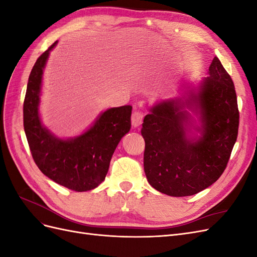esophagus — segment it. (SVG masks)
Returning <instances> with one entry per match:
<instances>
[{
	"mask_svg": "<svg viewBox=\"0 0 257 257\" xmlns=\"http://www.w3.org/2000/svg\"><path fill=\"white\" fill-rule=\"evenodd\" d=\"M144 120V113L141 111H134L133 114H132V125L134 127H138L139 125H142Z\"/></svg>",
	"mask_w": 257,
	"mask_h": 257,
	"instance_id": "1",
	"label": "esophagus"
}]
</instances>
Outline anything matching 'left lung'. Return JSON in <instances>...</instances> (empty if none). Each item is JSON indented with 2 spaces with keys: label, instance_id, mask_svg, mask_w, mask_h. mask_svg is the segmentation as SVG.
Segmentation results:
<instances>
[{
  "label": "left lung",
  "instance_id": "obj_1",
  "mask_svg": "<svg viewBox=\"0 0 257 257\" xmlns=\"http://www.w3.org/2000/svg\"><path fill=\"white\" fill-rule=\"evenodd\" d=\"M179 93L154 104L142 128L148 182L175 197L194 195L221 177L239 126L235 85L216 57L208 77L197 85H183Z\"/></svg>",
  "mask_w": 257,
  "mask_h": 257
}]
</instances>
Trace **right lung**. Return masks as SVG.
<instances>
[{"mask_svg":"<svg viewBox=\"0 0 257 257\" xmlns=\"http://www.w3.org/2000/svg\"><path fill=\"white\" fill-rule=\"evenodd\" d=\"M54 42L31 71L23 103V126L35 164L52 181L76 192L95 189L105 180L121 138L131 130L132 106L113 107L100 113L82 134L60 138L41 120L44 69Z\"/></svg>","mask_w":257,"mask_h":257,"instance_id":"obj_1","label":"right lung"}]
</instances>
